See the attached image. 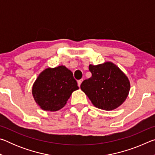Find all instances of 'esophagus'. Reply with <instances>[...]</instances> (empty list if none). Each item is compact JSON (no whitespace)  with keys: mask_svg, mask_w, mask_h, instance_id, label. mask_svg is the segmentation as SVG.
Returning a JSON list of instances; mask_svg holds the SVG:
<instances>
[{"mask_svg":"<svg viewBox=\"0 0 155 155\" xmlns=\"http://www.w3.org/2000/svg\"><path fill=\"white\" fill-rule=\"evenodd\" d=\"M83 82V79H81V80H78V81H77V83H78V87H80L81 86V83Z\"/></svg>","mask_w":155,"mask_h":155,"instance_id":"1","label":"esophagus"}]
</instances>
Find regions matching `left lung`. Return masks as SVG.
<instances>
[{
    "mask_svg": "<svg viewBox=\"0 0 155 155\" xmlns=\"http://www.w3.org/2000/svg\"><path fill=\"white\" fill-rule=\"evenodd\" d=\"M91 77L83 81L81 89L97 108L112 111L126 101L130 84L124 72L111 61L89 65Z\"/></svg>",
    "mask_w": 155,
    "mask_h": 155,
    "instance_id": "left-lung-1",
    "label": "left lung"
}]
</instances>
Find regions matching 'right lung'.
Wrapping results in <instances>:
<instances>
[{
	"instance_id": "add662e5",
	"label": "right lung",
	"mask_w": 155,
	"mask_h": 155,
	"mask_svg": "<svg viewBox=\"0 0 155 155\" xmlns=\"http://www.w3.org/2000/svg\"><path fill=\"white\" fill-rule=\"evenodd\" d=\"M77 90L72 72L62 65L43 70L33 83L32 94L41 109L53 112L62 109L73 91Z\"/></svg>"
}]
</instances>
